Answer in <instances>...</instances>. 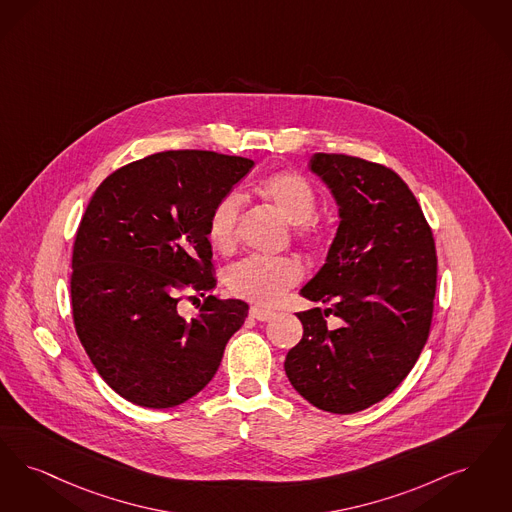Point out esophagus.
I'll list each match as a JSON object with an SVG mask.
<instances>
[{
  "label": "esophagus",
  "mask_w": 512,
  "mask_h": 512,
  "mask_svg": "<svg viewBox=\"0 0 512 512\" xmlns=\"http://www.w3.org/2000/svg\"><path fill=\"white\" fill-rule=\"evenodd\" d=\"M249 316L251 318H255V320H259V322H266V320H272L274 316H276V312L274 310H268V308L263 307H251L249 308Z\"/></svg>",
  "instance_id": "esophagus-1"
}]
</instances>
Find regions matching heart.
Listing matches in <instances>:
<instances>
[{
	"mask_svg": "<svg viewBox=\"0 0 512 512\" xmlns=\"http://www.w3.org/2000/svg\"><path fill=\"white\" fill-rule=\"evenodd\" d=\"M259 198L272 205L287 223L295 226V236L305 244H318L324 238V226L314 219L318 207L316 188L297 171L282 169L266 175L255 186ZM240 200L236 194L221 196L207 217V240L217 251H230L238 240ZM303 278V266L297 259L246 257L226 270L228 291L257 305H272L282 299L289 287Z\"/></svg>",
	"mask_w": 512,
	"mask_h": 512,
	"instance_id": "b5f03b06",
	"label": "heart"
}]
</instances>
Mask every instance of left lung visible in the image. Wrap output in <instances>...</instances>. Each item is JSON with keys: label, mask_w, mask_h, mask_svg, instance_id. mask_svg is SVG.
Here are the masks:
<instances>
[{"label": "left lung", "mask_w": 512, "mask_h": 512, "mask_svg": "<svg viewBox=\"0 0 512 512\" xmlns=\"http://www.w3.org/2000/svg\"><path fill=\"white\" fill-rule=\"evenodd\" d=\"M314 171L339 205L326 265L301 289L329 305L299 312L303 339L287 352V379L329 413H356L389 396L429 339L438 259L429 223L392 169L318 152ZM333 313L344 326L328 330Z\"/></svg>", "instance_id": "8db88e82"}]
</instances>
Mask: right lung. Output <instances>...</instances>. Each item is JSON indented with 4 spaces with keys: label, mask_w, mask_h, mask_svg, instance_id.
<instances>
[{
    "label": "right lung",
    "mask_w": 512,
    "mask_h": 512,
    "mask_svg": "<svg viewBox=\"0 0 512 512\" xmlns=\"http://www.w3.org/2000/svg\"><path fill=\"white\" fill-rule=\"evenodd\" d=\"M253 167L209 150H167L123 165L95 190L72 253V316L99 375L143 408H173L221 366L247 305L217 299L207 217ZM205 301L184 321L183 297Z\"/></svg>",
    "instance_id": "1"
}]
</instances>
